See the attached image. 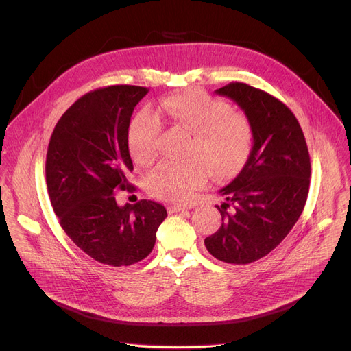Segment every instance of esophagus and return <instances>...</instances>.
Masks as SVG:
<instances>
[{"mask_svg": "<svg viewBox=\"0 0 351 351\" xmlns=\"http://www.w3.org/2000/svg\"><path fill=\"white\" fill-rule=\"evenodd\" d=\"M187 206H183V205H169L168 206V212L169 214H174V212H180V210H186Z\"/></svg>", "mask_w": 351, "mask_h": 351, "instance_id": "1", "label": "esophagus"}]
</instances>
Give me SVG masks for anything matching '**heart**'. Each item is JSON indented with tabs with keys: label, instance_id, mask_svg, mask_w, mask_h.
<instances>
[{
	"label": "heart",
	"instance_id": "b5f03b06",
	"mask_svg": "<svg viewBox=\"0 0 351 351\" xmlns=\"http://www.w3.org/2000/svg\"><path fill=\"white\" fill-rule=\"evenodd\" d=\"M162 123L192 133L187 161L165 159L146 177L155 197L186 202L208 182L209 169L217 178L234 176L247 161L253 127L244 114L232 112L230 104L197 89L173 93L155 111L142 110L129 127V149L134 161L149 165L159 151Z\"/></svg>",
	"mask_w": 351,
	"mask_h": 351
}]
</instances>
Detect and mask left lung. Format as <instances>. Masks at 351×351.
Listing matches in <instances>:
<instances>
[{
  "mask_svg": "<svg viewBox=\"0 0 351 351\" xmlns=\"http://www.w3.org/2000/svg\"><path fill=\"white\" fill-rule=\"evenodd\" d=\"M231 98L253 127L247 162L219 190L222 224L205 239L212 256L246 265L274 250L304 209L311 186V156L302 127L285 104L246 83L215 90Z\"/></svg>",
  "mask_w": 351,
  "mask_h": 351,
  "instance_id": "left-lung-1",
  "label": "left lung"
}]
</instances>
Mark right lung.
<instances>
[{"label": "right lung", "mask_w": 351, "mask_h": 351, "mask_svg": "<svg viewBox=\"0 0 351 351\" xmlns=\"http://www.w3.org/2000/svg\"><path fill=\"white\" fill-rule=\"evenodd\" d=\"M146 88L114 84L83 95L61 115L47 152V186L60 226L79 249L110 267L141 262L167 209L154 200L117 205L130 190L129 125Z\"/></svg>", "instance_id": "obj_1"}]
</instances>
